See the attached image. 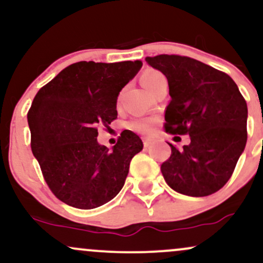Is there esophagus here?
Wrapping results in <instances>:
<instances>
[{
    "instance_id": "34e87169",
    "label": "esophagus",
    "mask_w": 263,
    "mask_h": 263,
    "mask_svg": "<svg viewBox=\"0 0 263 263\" xmlns=\"http://www.w3.org/2000/svg\"><path fill=\"white\" fill-rule=\"evenodd\" d=\"M142 141H143V146L144 147H148L151 143H152V140H151V138H148V137H143L142 138Z\"/></svg>"
}]
</instances>
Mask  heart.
Returning <instances> with one entry per match:
<instances>
[{"label": "heart", "instance_id": "1", "mask_svg": "<svg viewBox=\"0 0 263 263\" xmlns=\"http://www.w3.org/2000/svg\"><path fill=\"white\" fill-rule=\"evenodd\" d=\"M164 78L163 75L159 73V71L153 70V69H148V70L143 71V74L141 75V83L142 85L146 87L147 90L152 89L155 86V84L159 79ZM153 127V121L149 119H144V117H137V119L131 120L128 122V128L132 129V131L138 132V134L147 135L152 131Z\"/></svg>", "mask_w": 263, "mask_h": 263}]
</instances>
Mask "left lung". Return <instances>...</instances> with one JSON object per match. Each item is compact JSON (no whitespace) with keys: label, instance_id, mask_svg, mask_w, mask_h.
I'll list each match as a JSON object with an SVG mask.
<instances>
[{"label":"left lung","instance_id":"8db88e82","mask_svg":"<svg viewBox=\"0 0 263 263\" xmlns=\"http://www.w3.org/2000/svg\"><path fill=\"white\" fill-rule=\"evenodd\" d=\"M165 75L171 101L164 129L189 135L190 143L177 149L161 171L172 189L189 197L214 194L228 183L247 141V105L228 74L189 57H147Z\"/></svg>","mask_w":263,"mask_h":263}]
</instances>
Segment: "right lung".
I'll use <instances>...</instances> for the list:
<instances>
[{"instance_id": "add662e5", "label": "right lung", "mask_w": 263, "mask_h": 263, "mask_svg": "<svg viewBox=\"0 0 263 263\" xmlns=\"http://www.w3.org/2000/svg\"><path fill=\"white\" fill-rule=\"evenodd\" d=\"M141 66L140 60L74 63L33 99L27 114L31 148L45 183L63 203L93 209L122 189L143 143L125 129L108 151L96 140L98 127L117 119V96Z\"/></svg>"}]
</instances>
